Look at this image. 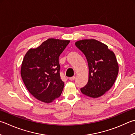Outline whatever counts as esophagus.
Here are the masks:
<instances>
[{
    "instance_id": "34e87169",
    "label": "esophagus",
    "mask_w": 135,
    "mask_h": 135,
    "mask_svg": "<svg viewBox=\"0 0 135 135\" xmlns=\"http://www.w3.org/2000/svg\"><path fill=\"white\" fill-rule=\"evenodd\" d=\"M75 79V76H73L72 77H70V81H74Z\"/></svg>"
}]
</instances>
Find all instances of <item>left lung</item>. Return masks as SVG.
<instances>
[{"mask_svg":"<svg viewBox=\"0 0 135 135\" xmlns=\"http://www.w3.org/2000/svg\"><path fill=\"white\" fill-rule=\"evenodd\" d=\"M75 44L85 55L89 68L88 83L81 88V92L92 98L103 95L112 86L118 74L115 54L107 45L94 39L80 40Z\"/></svg>","mask_w":135,"mask_h":135,"instance_id":"1","label":"left lung"}]
</instances>
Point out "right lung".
Segmentation results:
<instances>
[{
  "label": "right lung",
  "instance_id": "right-lung-1",
  "mask_svg": "<svg viewBox=\"0 0 135 135\" xmlns=\"http://www.w3.org/2000/svg\"><path fill=\"white\" fill-rule=\"evenodd\" d=\"M69 40L49 38L36 49L26 54L21 68V76L29 92L45 103L58 98L64 83L60 77V54Z\"/></svg>",
  "mask_w": 135,
  "mask_h": 135
}]
</instances>
